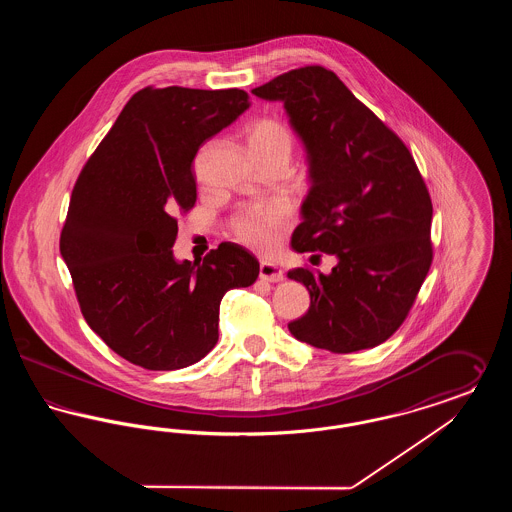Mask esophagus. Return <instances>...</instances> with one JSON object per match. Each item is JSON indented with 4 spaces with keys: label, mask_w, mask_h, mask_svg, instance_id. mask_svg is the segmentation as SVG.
Returning a JSON list of instances; mask_svg holds the SVG:
<instances>
[{
    "label": "esophagus",
    "mask_w": 512,
    "mask_h": 512,
    "mask_svg": "<svg viewBox=\"0 0 512 512\" xmlns=\"http://www.w3.org/2000/svg\"><path fill=\"white\" fill-rule=\"evenodd\" d=\"M259 278L265 282H282L284 280V272L272 263H261L259 267Z\"/></svg>",
    "instance_id": "esophagus-1"
}]
</instances>
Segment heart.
Returning a JSON list of instances; mask_svg holds the SVG:
<instances>
[{
	"instance_id": "b5f03b06",
	"label": "heart",
	"mask_w": 512,
	"mask_h": 512,
	"mask_svg": "<svg viewBox=\"0 0 512 512\" xmlns=\"http://www.w3.org/2000/svg\"><path fill=\"white\" fill-rule=\"evenodd\" d=\"M245 140L255 161L270 157L290 159L293 147L292 130L280 119L261 117L249 122L245 126ZM288 224L290 209L284 203L274 201L249 205L238 211L234 219L230 220V230L240 244L259 253H270L280 244Z\"/></svg>"
}]
</instances>
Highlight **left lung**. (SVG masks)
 Here are the masks:
<instances>
[{
	"instance_id": "8db88e82",
	"label": "left lung",
	"mask_w": 512,
	"mask_h": 512,
	"mask_svg": "<svg viewBox=\"0 0 512 512\" xmlns=\"http://www.w3.org/2000/svg\"><path fill=\"white\" fill-rule=\"evenodd\" d=\"M253 94L284 103L307 149L311 188L293 249L338 257L330 274L288 272L311 295L309 311L288 324L293 338L332 353L384 343L434 257L432 199L411 151L320 65L280 74Z\"/></svg>"
}]
</instances>
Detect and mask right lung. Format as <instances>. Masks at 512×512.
<instances>
[{"label": "right lung", "instance_id": "right-lung-1", "mask_svg": "<svg viewBox=\"0 0 512 512\" xmlns=\"http://www.w3.org/2000/svg\"><path fill=\"white\" fill-rule=\"evenodd\" d=\"M249 107L244 90L136 92L74 184L59 249L88 326L147 370L201 361L219 341L224 293L247 288L259 261L224 242L178 263V213L195 205V155Z\"/></svg>", "mask_w": 512, "mask_h": 512}]
</instances>
